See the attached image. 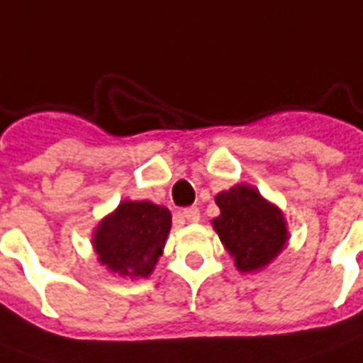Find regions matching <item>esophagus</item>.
Listing matches in <instances>:
<instances>
[{"instance_id":"obj_1","label":"esophagus","mask_w":363,"mask_h":363,"mask_svg":"<svg viewBox=\"0 0 363 363\" xmlns=\"http://www.w3.org/2000/svg\"><path fill=\"white\" fill-rule=\"evenodd\" d=\"M182 216H184L185 221L189 223H196L200 219V211L196 206H189V208H185L184 211H182Z\"/></svg>"}]
</instances>
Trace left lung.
Masks as SVG:
<instances>
[{
    "label": "left lung",
    "instance_id": "left-lung-1",
    "mask_svg": "<svg viewBox=\"0 0 363 363\" xmlns=\"http://www.w3.org/2000/svg\"><path fill=\"white\" fill-rule=\"evenodd\" d=\"M216 202L221 216L211 223L240 272L260 269L277 257L286 242L285 219L259 191L236 185L219 193Z\"/></svg>",
    "mask_w": 363,
    "mask_h": 363
}]
</instances>
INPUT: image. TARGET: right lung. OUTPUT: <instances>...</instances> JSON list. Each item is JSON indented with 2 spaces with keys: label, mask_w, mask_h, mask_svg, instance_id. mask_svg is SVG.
<instances>
[{
  "label": "right lung",
  "mask_w": 363,
  "mask_h": 363,
  "mask_svg": "<svg viewBox=\"0 0 363 363\" xmlns=\"http://www.w3.org/2000/svg\"><path fill=\"white\" fill-rule=\"evenodd\" d=\"M172 216L147 200H125L97 227L94 247L101 264L131 277H147L163 253Z\"/></svg>",
  "instance_id": "right-lung-1"
}]
</instances>
